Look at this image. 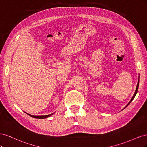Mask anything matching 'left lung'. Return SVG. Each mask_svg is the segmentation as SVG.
Returning <instances> with one entry per match:
<instances>
[{
    "label": "left lung",
    "mask_w": 147,
    "mask_h": 147,
    "mask_svg": "<svg viewBox=\"0 0 147 147\" xmlns=\"http://www.w3.org/2000/svg\"><path fill=\"white\" fill-rule=\"evenodd\" d=\"M139 80H138V83H137V86H136V91H135V92H134V95H133V96H132V99H131V100L129 102V103L126 105V106L125 107H124V109H125L126 107H127L129 105V104L131 103V102L132 101V100L134 99V98L135 97V96H136V94H137V91H138V88H139Z\"/></svg>",
    "instance_id": "left-lung-1"
}]
</instances>
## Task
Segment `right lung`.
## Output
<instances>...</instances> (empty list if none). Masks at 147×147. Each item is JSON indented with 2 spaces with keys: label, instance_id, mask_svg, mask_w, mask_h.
<instances>
[{
  "label": "right lung",
  "instance_id": "1",
  "mask_svg": "<svg viewBox=\"0 0 147 147\" xmlns=\"http://www.w3.org/2000/svg\"><path fill=\"white\" fill-rule=\"evenodd\" d=\"M28 115H29V116H30L31 117H33V118H39V119H43V118H48L49 117L51 116V115H53V114H54V113H53L51 114H50V115H41V116H34V115H32L30 114H29V113H27Z\"/></svg>",
  "mask_w": 147,
  "mask_h": 147
}]
</instances>
